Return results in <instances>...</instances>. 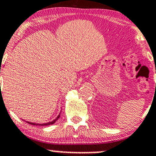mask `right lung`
Returning <instances> with one entry per match:
<instances>
[{
    "instance_id": "obj_1",
    "label": "right lung",
    "mask_w": 156,
    "mask_h": 156,
    "mask_svg": "<svg viewBox=\"0 0 156 156\" xmlns=\"http://www.w3.org/2000/svg\"><path fill=\"white\" fill-rule=\"evenodd\" d=\"M0 73H1V69H0ZM59 117H60V115H59L58 116L57 118H56L54 120V121H50V122H49V123H47V124H35V123H32V122H27V123H28V124H32V125H38V126H48V125H50V124H54V123L55 122V121H57V120L59 119Z\"/></svg>"
}]
</instances>
